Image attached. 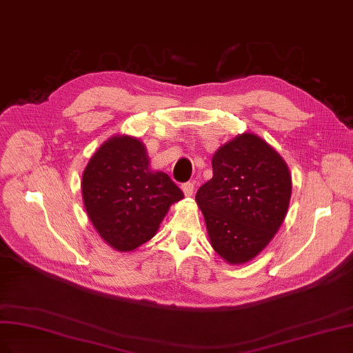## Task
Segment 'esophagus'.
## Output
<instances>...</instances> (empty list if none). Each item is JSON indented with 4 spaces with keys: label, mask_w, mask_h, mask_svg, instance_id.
I'll return each mask as SVG.
<instances>
[{
    "label": "esophagus",
    "mask_w": 353,
    "mask_h": 353,
    "mask_svg": "<svg viewBox=\"0 0 353 353\" xmlns=\"http://www.w3.org/2000/svg\"><path fill=\"white\" fill-rule=\"evenodd\" d=\"M182 190H183V194H185V196H192V194H194V183H185V185H182Z\"/></svg>",
    "instance_id": "34e87169"
}]
</instances>
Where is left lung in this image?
<instances>
[{
	"label": "left lung",
	"mask_w": 353,
	"mask_h": 353,
	"mask_svg": "<svg viewBox=\"0 0 353 353\" xmlns=\"http://www.w3.org/2000/svg\"><path fill=\"white\" fill-rule=\"evenodd\" d=\"M213 177L195 201L205 219L210 244L229 265L256 259L274 239L291 198L288 165L266 140L243 133L211 158Z\"/></svg>",
	"instance_id": "8db88e82"
}]
</instances>
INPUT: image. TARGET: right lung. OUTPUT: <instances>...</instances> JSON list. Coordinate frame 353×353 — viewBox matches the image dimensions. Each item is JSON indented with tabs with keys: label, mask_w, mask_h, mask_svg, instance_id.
<instances>
[{
	"label": "right lung",
	"mask_w": 353,
	"mask_h": 353,
	"mask_svg": "<svg viewBox=\"0 0 353 353\" xmlns=\"http://www.w3.org/2000/svg\"><path fill=\"white\" fill-rule=\"evenodd\" d=\"M143 142L117 134L102 143L83 171L81 192L97 234L117 251H133L158 232L183 192L163 171L152 170Z\"/></svg>",
	"instance_id": "obj_1"
}]
</instances>
